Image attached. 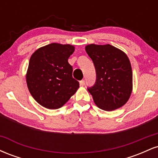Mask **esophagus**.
Instances as JSON below:
<instances>
[{
  "label": "esophagus",
  "instance_id": "34e87169",
  "mask_svg": "<svg viewBox=\"0 0 158 158\" xmlns=\"http://www.w3.org/2000/svg\"><path fill=\"white\" fill-rule=\"evenodd\" d=\"M79 84H80V86H84L85 85V80H81L79 81Z\"/></svg>",
  "mask_w": 158,
  "mask_h": 158
}]
</instances>
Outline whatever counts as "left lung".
Wrapping results in <instances>:
<instances>
[{
	"instance_id": "1",
	"label": "left lung",
	"mask_w": 158,
	"mask_h": 158,
	"mask_svg": "<svg viewBox=\"0 0 158 158\" xmlns=\"http://www.w3.org/2000/svg\"><path fill=\"white\" fill-rule=\"evenodd\" d=\"M85 50L97 74L95 84L88 88L95 104L107 111L124 106L132 91V70L128 56L110 44H88Z\"/></svg>"
}]
</instances>
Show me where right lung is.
<instances>
[{
	"label": "right lung",
	"mask_w": 158,
	"mask_h": 158,
	"mask_svg": "<svg viewBox=\"0 0 158 158\" xmlns=\"http://www.w3.org/2000/svg\"><path fill=\"white\" fill-rule=\"evenodd\" d=\"M74 50L73 45L52 43L38 49L30 57L27 87L32 97L44 108H61L79 88V81L72 77L73 68L68 63Z\"/></svg>",
	"instance_id": "add662e5"
}]
</instances>
